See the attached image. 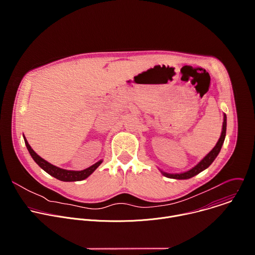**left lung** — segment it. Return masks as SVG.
<instances>
[{"label":"left lung","instance_id":"obj_1","mask_svg":"<svg viewBox=\"0 0 255 255\" xmlns=\"http://www.w3.org/2000/svg\"><path fill=\"white\" fill-rule=\"evenodd\" d=\"M226 126H227V117L226 115L224 114V121H223V127H222V133H221V136L219 138V140H218L217 144L215 145V147L196 165L194 166L193 168H191L190 170L186 171V172H181V173H167V172H164L162 170L161 173L166 176V177H169V178H176V179H188V178H191L195 175H197L198 173H200L201 171L205 170L206 168H208L212 162L215 160V158L217 157V155L219 154L221 148H222V145L224 143V140H225V136H226Z\"/></svg>","mask_w":255,"mask_h":255}]
</instances>
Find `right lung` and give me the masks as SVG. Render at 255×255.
<instances>
[{"mask_svg":"<svg viewBox=\"0 0 255 255\" xmlns=\"http://www.w3.org/2000/svg\"><path fill=\"white\" fill-rule=\"evenodd\" d=\"M25 140V144L26 147L30 153V155L32 156L33 160L37 163L44 171H46L48 174H50L51 176L62 180V181H78V180H83L85 178H87L88 176H90L96 169L97 167L103 162V160H99L98 162H96L95 164H93L92 166L84 169V170H67V169H63L60 167H57L51 163H49L48 161H46L45 159H43L42 157H40L37 153H36L29 145L28 141L26 140V138L24 137Z\"/></svg>","mask_w":255,"mask_h":255,"instance_id":"add662e5","label":"right lung"}]
</instances>
